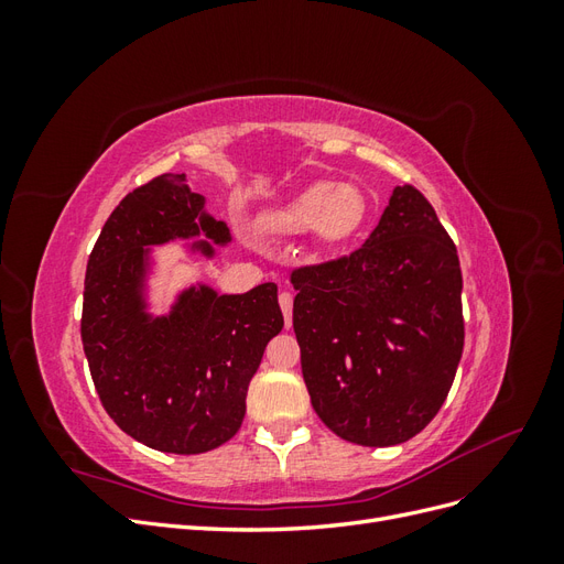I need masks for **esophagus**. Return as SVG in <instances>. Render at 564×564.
<instances>
[{
	"mask_svg": "<svg viewBox=\"0 0 564 564\" xmlns=\"http://www.w3.org/2000/svg\"><path fill=\"white\" fill-rule=\"evenodd\" d=\"M280 308L284 313V324H286V329H289V327H292V308H294L292 294H289V292L280 294Z\"/></svg>",
	"mask_w": 564,
	"mask_h": 564,
	"instance_id": "esophagus-1",
	"label": "esophagus"
}]
</instances>
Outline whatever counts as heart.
I'll return each instance as SVG.
<instances>
[{
    "mask_svg": "<svg viewBox=\"0 0 564 564\" xmlns=\"http://www.w3.org/2000/svg\"><path fill=\"white\" fill-rule=\"evenodd\" d=\"M367 207V195L352 183H315L265 214L261 228L275 235H301L315 228L322 242L338 245L360 230Z\"/></svg>",
    "mask_w": 564,
    "mask_h": 564,
    "instance_id": "heart-1",
    "label": "heart"
}]
</instances>
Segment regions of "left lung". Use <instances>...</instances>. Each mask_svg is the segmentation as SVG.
I'll return each mask as SVG.
<instances>
[{
  "label": "left lung",
  "mask_w": 564,
  "mask_h": 564,
  "mask_svg": "<svg viewBox=\"0 0 564 564\" xmlns=\"http://www.w3.org/2000/svg\"><path fill=\"white\" fill-rule=\"evenodd\" d=\"M294 332L324 425L392 447L440 412L464 352L460 265L431 202L398 185L369 240L292 272Z\"/></svg>",
  "instance_id": "8db88e82"
}]
</instances>
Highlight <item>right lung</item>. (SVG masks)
<instances>
[{"label": "right lung", "mask_w": 564, "mask_h": 564, "mask_svg": "<svg viewBox=\"0 0 564 564\" xmlns=\"http://www.w3.org/2000/svg\"><path fill=\"white\" fill-rule=\"evenodd\" d=\"M204 204L185 174L135 187L106 220L84 278L82 346L98 398L127 435L166 454L209 452L240 431L249 381L284 327L272 282L247 294L193 284L166 315L150 313L152 247L195 240L191 251L214 259L230 242Z\"/></svg>", "instance_id": "1"}]
</instances>
